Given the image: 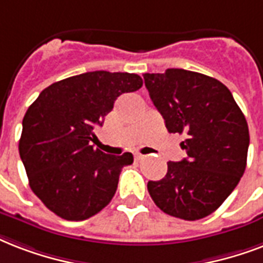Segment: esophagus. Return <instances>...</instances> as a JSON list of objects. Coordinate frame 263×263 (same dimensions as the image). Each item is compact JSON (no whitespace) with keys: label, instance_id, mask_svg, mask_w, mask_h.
I'll return each instance as SVG.
<instances>
[{"label":"esophagus","instance_id":"1","mask_svg":"<svg viewBox=\"0 0 263 263\" xmlns=\"http://www.w3.org/2000/svg\"><path fill=\"white\" fill-rule=\"evenodd\" d=\"M134 158H136V160H141V159H144V155L136 154V156H134Z\"/></svg>","mask_w":263,"mask_h":263}]
</instances>
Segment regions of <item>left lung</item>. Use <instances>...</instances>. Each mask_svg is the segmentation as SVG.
I'll use <instances>...</instances> for the list:
<instances>
[{"instance_id": "1", "label": "left lung", "mask_w": 263, "mask_h": 263, "mask_svg": "<svg viewBox=\"0 0 263 263\" xmlns=\"http://www.w3.org/2000/svg\"><path fill=\"white\" fill-rule=\"evenodd\" d=\"M149 97L168 133L186 134V158L168 162L167 174L148 182L163 213L196 221L214 213L239 184L247 164L248 125L231 90L200 72L168 68L144 74Z\"/></svg>"}]
</instances>
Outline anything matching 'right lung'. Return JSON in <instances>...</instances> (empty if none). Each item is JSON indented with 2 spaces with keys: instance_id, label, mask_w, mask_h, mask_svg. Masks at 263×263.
Returning <instances> with one entry per match:
<instances>
[{
  "instance_id": "obj_1",
  "label": "right lung",
  "mask_w": 263,
  "mask_h": 263,
  "mask_svg": "<svg viewBox=\"0 0 263 263\" xmlns=\"http://www.w3.org/2000/svg\"><path fill=\"white\" fill-rule=\"evenodd\" d=\"M141 86L137 74L93 71L52 83L28 107L19 154L30 188L54 214L83 221L111 201L133 155H107L90 141L115 100Z\"/></svg>"
}]
</instances>
